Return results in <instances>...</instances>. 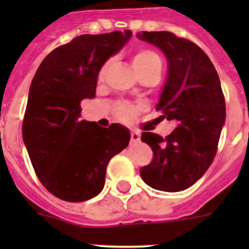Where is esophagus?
Here are the masks:
<instances>
[{
  "instance_id": "1",
  "label": "esophagus",
  "mask_w": 249,
  "mask_h": 249,
  "mask_svg": "<svg viewBox=\"0 0 249 249\" xmlns=\"http://www.w3.org/2000/svg\"><path fill=\"white\" fill-rule=\"evenodd\" d=\"M140 140H141L140 132L133 129V131L131 132V142L132 143H137V142H140Z\"/></svg>"
}]
</instances>
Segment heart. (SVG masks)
<instances>
[{"instance_id": "heart-1", "label": "heart", "mask_w": 249, "mask_h": 249, "mask_svg": "<svg viewBox=\"0 0 249 249\" xmlns=\"http://www.w3.org/2000/svg\"><path fill=\"white\" fill-rule=\"evenodd\" d=\"M131 63L132 67H133V70H135L137 74L143 73V72L153 70V68H160V65H162L160 56L152 50H148V48H141V50H138L132 56ZM107 67H108V63L103 65L102 68L100 70V74L98 76L103 77ZM135 113L136 108L132 105H129V103L122 102L116 106V114L120 118H122V120H128Z\"/></svg>"}]
</instances>
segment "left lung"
<instances>
[{
  "mask_svg": "<svg viewBox=\"0 0 249 249\" xmlns=\"http://www.w3.org/2000/svg\"><path fill=\"white\" fill-rule=\"evenodd\" d=\"M141 41L160 48L167 59V77L156 108L177 127L166 138L142 132L153 151L141 168L144 183L163 192H179L210 168L226 122V103L214 66L188 39L166 31L138 32Z\"/></svg>",
  "mask_w": 249,
  "mask_h": 249,
  "instance_id": "left-lung-1",
  "label": "left lung"
}]
</instances>
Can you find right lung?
<instances>
[{
	"mask_svg": "<svg viewBox=\"0 0 249 249\" xmlns=\"http://www.w3.org/2000/svg\"><path fill=\"white\" fill-rule=\"evenodd\" d=\"M132 32L81 35L46 57L28 92L22 137L46 190L67 202L101 193L109 160L128 146L129 129L81 120V101L96 97L100 70Z\"/></svg>",
	"mask_w": 249,
	"mask_h": 249,
	"instance_id": "right-lung-1",
	"label": "right lung"
}]
</instances>
